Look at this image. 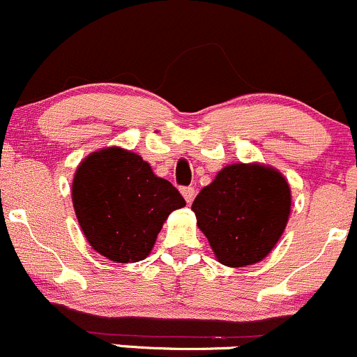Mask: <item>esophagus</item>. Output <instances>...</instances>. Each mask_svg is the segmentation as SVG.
<instances>
[{
    "label": "esophagus",
    "instance_id": "esophagus-1",
    "mask_svg": "<svg viewBox=\"0 0 357 357\" xmlns=\"http://www.w3.org/2000/svg\"><path fill=\"white\" fill-rule=\"evenodd\" d=\"M182 196L190 204L194 201V196H196V189L194 187H182Z\"/></svg>",
    "mask_w": 357,
    "mask_h": 357
}]
</instances>
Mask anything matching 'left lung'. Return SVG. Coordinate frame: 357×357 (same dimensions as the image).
<instances>
[{"label": "left lung", "instance_id": "1", "mask_svg": "<svg viewBox=\"0 0 357 357\" xmlns=\"http://www.w3.org/2000/svg\"><path fill=\"white\" fill-rule=\"evenodd\" d=\"M197 225L220 263L248 266L266 258L290 213L287 180L261 165H230L192 203Z\"/></svg>", "mask_w": 357, "mask_h": 357}]
</instances>
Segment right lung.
<instances>
[{
	"instance_id": "1",
	"label": "right lung",
	"mask_w": 357,
	"mask_h": 357,
	"mask_svg": "<svg viewBox=\"0 0 357 357\" xmlns=\"http://www.w3.org/2000/svg\"><path fill=\"white\" fill-rule=\"evenodd\" d=\"M72 199L89 244L116 263L144 259L168 215L185 206L168 180L156 177L139 154L120 148L93 153L79 165Z\"/></svg>"
}]
</instances>
